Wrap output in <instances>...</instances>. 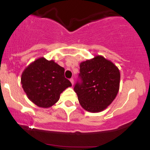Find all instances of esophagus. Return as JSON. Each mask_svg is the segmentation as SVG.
<instances>
[{
	"label": "esophagus",
	"mask_w": 150,
	"mask_h": 150,
	"mask_svg": "<svg viewBox=\"0 0 150 150\" xmlns=\"http://www.w3.org/2000/svg\"><path fill=\"white\" fill-rule=\"evenodd\" d=\"M70 82H71V83H72V85H73V84H74V80H73V78L70 79Z\"/></svg>",
	"instance_id": "1"
}]
</instances>
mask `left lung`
<instances>
[{
	"instance_id": "left-lung-1",
	"label": "left lung",
	"mask_w": 150,
	"mask_h": 150,
	"mask_svg": "<svg viewBox=\"0 0 150 150\" xmlns=\"http://www.w3.org/2000/svg\"><path fill=\"white\" fill-rule=\"evenodd\" d=\"M80 68L82 82H77L74 90L81 106L92 113L104 111L119 91V69L113 62L100 55L81 62Z\"/></svg>"
}]
</instances>
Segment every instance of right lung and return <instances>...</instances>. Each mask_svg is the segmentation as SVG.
I'll use <instances>...</instances> for the list:
<instances>
[{"mask_svg": "<svg viewBox=\"0 0 150 150\" xmlns=\"http://www.w3.org/2000/svg\"><path fill=\"white\" fill-rule=\"evenodd\" d=\"M65 69L53 60L41 57L22 72L21 84L28 99L39 107L49 108L72 84L64 76Z\"/></svg>", "mask_w": 150, "mask_h": 150, "instance_id": "1", "label": "right lung"}]
</instances>
